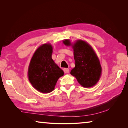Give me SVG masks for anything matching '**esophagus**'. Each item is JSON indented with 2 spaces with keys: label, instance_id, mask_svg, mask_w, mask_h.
Returning a JSON list of instances; mask_svg holds the SVG:
<instances>
[{
  "label": "esophagus",
  "instance_id": "34e87169",
  "mask_svg": "<svg viewBox=\"0 0 128 128\" xmlns=\"http://www.w3.org/2000/svg\"><path fill=\"white\" fill-rule=\"evenodd\" d=\"M63 70L65 73H69V69L68 68H64Z\"/></svg>",
  "mask_w": 128,
  "mask_h": 128
}]
</instances>
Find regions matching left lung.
<instances>
[{
	"instance_id": "obj_1",
	"label": "left lung",
	"mask_w": 128,
	"mask_h": 128,
	"mask_svg": "<svg viewBox=\"0 0 128 128\" xmlns=\"http://www.w3.org/2000/svg\"><path fill=\"white\" fill-rule=\"evenodd\" d=\"M66 46H72L73 50L75 67L70 74L84 88H91L96 85L100 79L102 66L98 56L92 47L83 40H77L72 43L69 40L62 41Z\"/></svg>"
}]
</instances>
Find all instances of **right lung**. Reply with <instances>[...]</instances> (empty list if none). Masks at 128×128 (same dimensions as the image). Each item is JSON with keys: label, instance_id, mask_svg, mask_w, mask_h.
<instances>
[{"label": "right lung", "instance_id": "1", "mask_svg": "<svg viewBox=\"0 0 128 128\" xmlns=\"http://www.w3.org/2000/svg\"><path fill=\"white\" fill-rule=\"evenodd\" d=\"M53 47L50 43L41 45L30 60L28 76L34 88L42 93L54 90L58 79L64 72L52 59Z\"/></svg>", "mask_w": 128, "mask_h": 128}]
</instances>
